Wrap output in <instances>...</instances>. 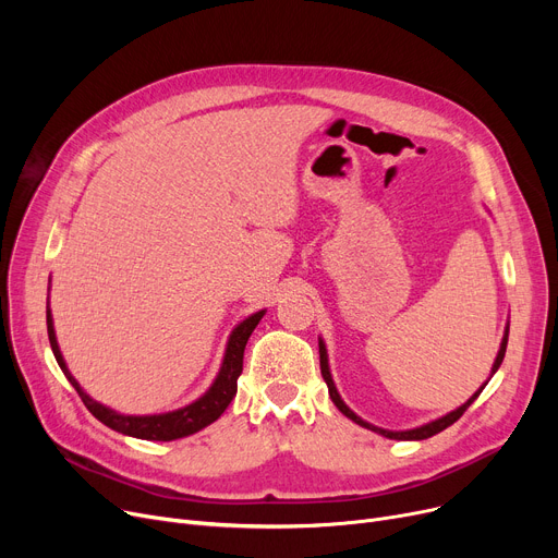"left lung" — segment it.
I'll list each match as a JSON object with an SVG mask.
<instances>
[{
  "instance_id": "obj_1",
  "label": "left lung",
  "mask_w": 558,
  "mask_h": 558,
  "mask_svg": "<svg viewBox=\"0 0 558 558\" xmlns=\"http://www.w3.org/2000/svg\"><path fill=\"white\" fill-rule=\"evenodd\" d=\"M507 341H509V320H507V328H505V335H502V343H500V350H497V355H495V362H493V368H490V375H488V379L497 373V368H500V364H502V360H505V353H507ZM318 355H320V375H324V379H326V385H328V393H330V398H332V402L337 404V409L339 412L343 414V416H348L350 421L353 423H357V425H362V427H366V429H371V432H375V434H383V436H387V438H393V441H423V438H429V436H434V434H438V432H444L446 427H450L452 423H457L461 416H463V412L468 407H471L475 400H477V396L484 391V387L488 385V379L486 383L471 396L468 398L461 407H457V409H452V412H448L446 416H441V418H436V421H429V423H425V425H418V427H412V429H385V427H377V425H373V423H368V421H364L362 416H357L353 409H350L343 400H341V396H339V391H337V387H335V379H332V373H330V364H328V348H326V341L318 337Z\"/></svg>"
}]
</instances>
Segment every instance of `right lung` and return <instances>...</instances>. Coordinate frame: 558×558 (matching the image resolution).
I'll use <instances>...</instances> for the list:
<instances>
[{"mask_svg": "<svg viewBox=\"0 0 558 558\" xmlns=\"http://www.w3.org/2000/svg\"><path fill=\"white\" fill-rule=\"evenodd\" d=\"M264 314H267V310H259V312L251 314L248 318H244L242 324L232 328V332L228 337V343H226L221 368H219L215 383L210 385L208 391H205L201 398H196L194 402H190L181 409H173V412L146 414V416L120 414V412H114V409L97 402L95 398H90L83 391V387L76 383L74 375L70 373V368L63 360L61 348H58L49 305H47V335H49V343H51V350H53V357H56L58 366H61V371L70 379V385L81 396L83 404L87 407V412H90L97 421H101L106 427H110L114 432L126 434V436H135V438H146V441H175V438H183V436L196 434L203 427H208L210 423H215L226 412V407L230 404L234 393H238V377L242 375V366H244L246 341H248L251 332L255 330V326L259 324Z\"/></svg>", "mask_w": 558, "mask_h": 558, "instance_id": "right-lung-1", "label": "right lung"}]
</instances>
